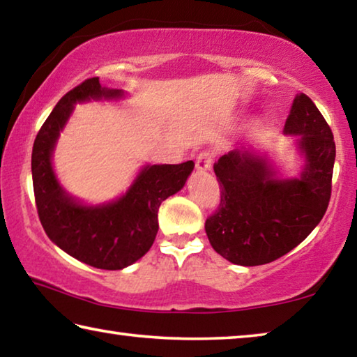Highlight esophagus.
I'll return each instance as SVG.
<instances>
[{
    "label": "esophagus",
    "instance_id": "1",
    "mask_svg": "<svg viewBox=\"0 0 357 357\" xmlns=\"http://www.w3.org/2000/svg\"><path fill=\"white\" fill-rule=\"evenodd\" d=\"M213 160H214V154L211 153V151H202L200 154L197 155V170L200 172H206L211 170V167H213Z\"/></svg>",
    "mask_w": 357,
    "mask_h": 357
}]
</instances>
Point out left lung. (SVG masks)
I'll return each instance as SVG.
<instances>
[{
    "mask_svg": "<svg viewBox=\"0 0 357 357\" xmlns=\"http://www.w3.org/2000/svg\"><path fill=\"white\" fill-rule=\"evenodd\" d=\"M283 132L301 135L305 167L299 178L279 179L252 148L229 151L214 164L220 204L204 229L213 249L234 264L258 266L283 257L309 236L328 209L335 142L309 96H296Z\"/></svg>",
    "mask_w": 357,
    "mask_h": 357,
    "instance_id": "left-lung-1",
    "label": "left lung"
}]
</instances>
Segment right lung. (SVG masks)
<instances>
[{
  "label": "right lung",
  "mask_w": 357,
  "mask_h": 357,
  "mask_svg": "<svg viewBox=\"0 0 357 357\" xmlns=\"http://www.w3.org/2000/svg\"><path fill=\"white\" fill-rule=\"evenodd\" d=\"M119 89L102 88L99 78H88L63 96L36 135L31 172L36 206L47 236L70 257L93 268L118 271L135 263L153 245L164 200L181 190L193 170V162L178 165H148L118 200L84 206L59 185L52 154L59 132L74 104L91 99H118Z\"/></svg>",
  "instance_id": "add662e5"
}]
</instances>
